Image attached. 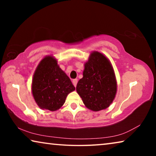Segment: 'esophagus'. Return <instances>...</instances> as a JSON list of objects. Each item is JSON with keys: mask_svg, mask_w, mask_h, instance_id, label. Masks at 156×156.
<instances>
[{"mask_svg": "<svg viewBox=\"0 0 156 156\" xmlns=\"http://www.w3.org/2000/svg\"><path fill=\"white\" fill-rule=\"evenodd\" d=\"M72 83H73V86L75 87H76V85H77V83H78V80L77 79H73V81H72Z\"/></svg>", "mask_w": 156, "mask_h": 156, "instance_id": "obj_1", "label": "esophagus"}]
</instances>
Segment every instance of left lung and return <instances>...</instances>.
Listing matches in <instances>:
<instances>
[{
  "mask_svg": "<svg viewBox=\"0 0 156 156\" xmlns=\"http://www.w3.org/2000/svg\"><path fill=\"white\" fill-rule=\"evenodd\" d=\"M76 91L89 109H105L114 100L117 83L109 60L98 51H93L84 64L83 77L79 80Z\"/></svg>",
  "mask_w": 156,
  "mask_h": 156,
  "instance_id": "left-lung-1",
  "label": "left lung"
}]
</instances>
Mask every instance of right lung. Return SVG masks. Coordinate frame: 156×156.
Listing matches in <instances>:
<instances>
[{
	"mask_svg": "<svg viewBox=\"0 0 156 156\" xmlns=\"http://www.w3.org/2000/svg\"><path fill=\"white\" fill-rule=\"evenodd\" d=\"M75 87L51 56L44 57L34 72L31 91L39 107L51 112L59 109Z\"/></svg>",
	"mask_w": 156,
	"mask_h": 156,
	"instance_id": "obj_1",
	"label": "right lung"
}]
</instances>
